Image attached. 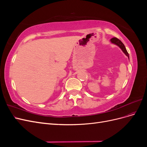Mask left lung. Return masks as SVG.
<instances>
[{
	"instance_id": "1",
	"label": "left lung",
	"mask_w": 147,
	"mask_h": 147,
	"mask_svg": "<svg viewBox=\"0 0 147 147\" xmlns=\"http://www.w3.org/2000/svg\"><path fill=\"white\" fill-rule=\"evenodd\" d=\"M110 40H111V42H112V43L116 44L117 45H118L120 48H121L122 51L124 52V54H125L129 57V54L126 50V47L124 45V44L122 43V42L121 40H119L118 38H117L116 37H113Z\"/></svg>"
}]
</instances>
